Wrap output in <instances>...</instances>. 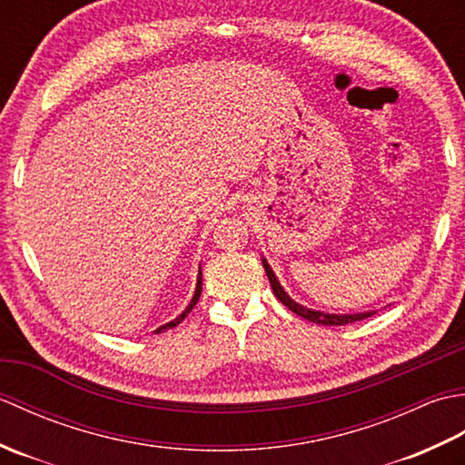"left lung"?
I'll return each instance as SVG.
<instances>
[{
  "label": "left lung",
  "instance_id": "1",
  "mask_svg": "<svg viewBox=\"0 0 465 465\" xmlns=\"http://www.w3.org/2000/svg\"><path fill=\"white\" fill-rule=\"evenodd\" d=\"M263 268H265V273H268V278H270V283H272V290H273L275 298H278L285 305V308H290L295 315H300V318H303V320L313 322V323H323V325H345V323L360 322V320H365V318H370V315H373V312L351 313V315H335V313H322V312H313V310L303 308V305L295 303L290 298V295L283 292L278 278H275V273L272 272V268H270L268 262H265V260H263Z\"/></svg>",
  "mask_w": 465,
  "mask_h": 465
}]
</instances>
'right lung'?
Segmentation results:
<instances>
[{
    "label": "right lung",
    "instance_id": "1",
    "mask_svg": "<svg viewBox=\"0 0 465 465\" xmlns=\"http://www.w3.org/2000/svg\"><path fill=\"white\" fill-rule=\"evenodd\" d=\"M200 293H202V272H200V275H197V285H195V293H193V298H192V302H190V305H187L185 308V312L182 313V315H177V318L173 320V322H170V323H165V325H162V328H157L153 333H162V331H165V330H172V328H175L177 323H182L185 318H187V313H190L192 310H193V305L197 303V300H200Z\"/></svg>",
    "mask_w": 465,
    "mask_h": 465
}]
</instances>
